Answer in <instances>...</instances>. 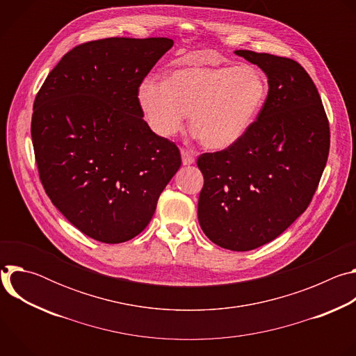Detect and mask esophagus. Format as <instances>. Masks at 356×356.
I'll list each match as a JSON object with an SVG mask.
<instances>
[{
	"mask_svg": "<svg viewBox=\"0 0 356 356\" xmlns=\"http://www.w3.org/2000/svg\"><path fill=\"white\" fill-rule=\"evenodd\" d=\"M181 162L184 166H188V165H193L194 163V154L191 150L188 149H181Z\"/></svg>",
	"mask_w": 356,
	"mask_h": 356,
	"instance_id": "obj_1",
	"label": "esophagus"
}]
</instances>
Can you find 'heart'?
<instances>
[{"mask_svg":"<svg viewBox=\"0 0 356 356\" xmlns=\"http://www.w3.org/2000/svg\"><path fill=\"white\" fill-rule=\"evenodd\" d=\"M268 92V79L255 66H197L175 70L165 81L145 80L138 99L156 135L173 136L190 114V129L200 143L222 150L245 136Z\"/></svg>","mask_w":356,"mask_h":356,"instance_id":"b5f03b06","label":"heart"}]
</instances>
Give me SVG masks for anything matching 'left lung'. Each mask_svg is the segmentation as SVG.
<instances>
[{
  "mask_svg": "<svg viewBox=\"0 0 356 356\" xmlns=\"http://www.w3.org/2000/svg\"><path fill=\"white\" fill-rule=\"evenodd\" d=\"M268 76L257 121L232 146L202 154L198 222L231 250L259 248L307 210L330 152V122L318 90L293 59L235 50Z\"/></svg>",
  "mask_w": 356,
  "mask_h": 356,
  "instance_id": "1",
  "label": "left lung"
}]
</instances>
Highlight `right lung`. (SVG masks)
I'll return each mask as SVG.
<instances>
[{
  "instance_id": "right-lung-1",
  "label": "right lung",
  "mask_w": 356,
  "mask_h": 356,
  "mask_svg": "<svg viewBox=\"0 0 356 356\" xmlns=\"http://www.w3.org/2000/svg\"><path fill=\"white\" fill-rule=\"evenodd\" d=\"M169 38H106L67 52L33 101L31 135L42 186L83 234L120 243L140 234L181 165L152 132L138 91Z\"/></svg>"
}]
</instances>
